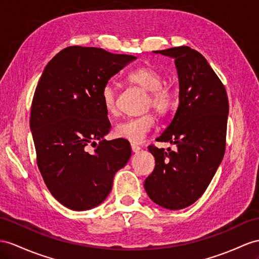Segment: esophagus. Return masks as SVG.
Listing matches in <instances>:
<instances>
[{"label": "esophagus", "mask_w": 259, "mask_h": 259, "mask_svg": "<svg viewBox=\"0 0 259 259\" xmlns=\"http://www.w3.org/2000/svg\"><path fill=\"white\" fill-rule=\"evenodd\" d=\"M131 150H132V152H135V153H137V152H139V151L141 150V148L139 147V145L135 144V143H131Z\"/></svg>", "instance_id": "1"}]
</instances>
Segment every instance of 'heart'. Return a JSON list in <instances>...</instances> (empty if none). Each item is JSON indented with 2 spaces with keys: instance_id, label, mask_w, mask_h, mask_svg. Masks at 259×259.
<instances>
[{
  "instance_id": "obj_1",
  "label": "heart",
  "mask_w": 259,
  "mask_h": 259,
  "mask_svg": "<svg viewBox=\"0 0 259 259\" xmlns=\"http://www.w3.org/2000/svg\"><path fill=\"white\" fill-rule=\"evenodd\" d=\"M128 81L148 92L145 99V109L153 108L156 114L166 116L176 106L174 91L164 84V77L149 66H141L132 71ZM102 104L109 115L117 111V94L110 84H106L102 90ZM155 116L151 112L139 117L129 118L119 122L115 128V136L131 143H141L155 125Z\"/></svg>"
}]
</instances>
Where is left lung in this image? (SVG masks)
Wrapping results in <instances>:
<instances>
[{
    "instance_id": "1",
    "label": "left lung",
    "mask_w": 259,
    "mask_h": 259,
    "mask_svg": "<svg viewBox=\"0 0 259 259\" xmlns=\"http://www.w3.org/2000/svg\"><path fill=\"white\" fill-rule=\"evenodd\" d=\"M155 52L175 59L180 78V105L156 139L176 144V150L149 145L155 167L144 188L156 204L180 210L202 196L222 161L229 101L221 79L200 52L187 46Z\"/></svg>"
}]
</instances>
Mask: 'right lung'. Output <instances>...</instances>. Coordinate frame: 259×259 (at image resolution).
<instances>
[{
	"label": "right lung",
	"mask_w": 259,
	"mask_h": 259,
	"mask_svg": "<svg viewBox=\"0 0 259 259\" xmlns=\"http://www.w3.org/2000/svg\"><path fill=\"white\" fill-rule=\"evenodd\" d=\"M135 59L70 46L51 59L37 84L30 110L37 165L51 195L71 210L102 203L116 171L129 161L127 140L103 139L111 124L101 94L108 79Z\"/></svg>",
	"instance_id": "obj_1"
}]
</instances>
